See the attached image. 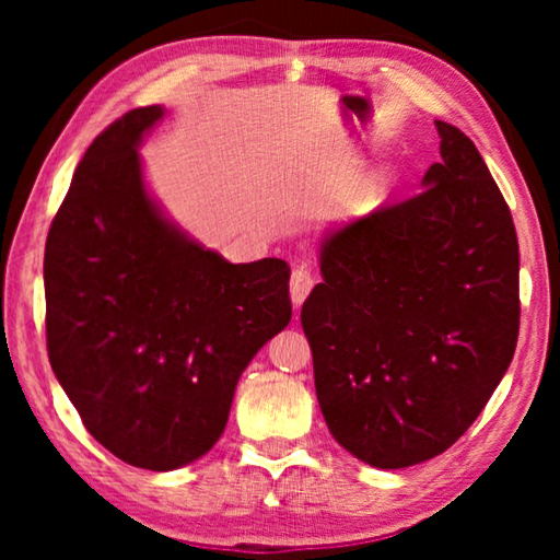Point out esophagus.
<instances>
[{"instance_id": "esophagus-1", "label": "esophagus", "mask_w": 560, "mask_h": 560, "mask_svg": "<svg viewBox=\"0 0 560 560\" xmlns=\"http://www.w3.org/2000/svg\"><path fill=\"white\" fill-rule=\"evenodd\" d=\"M311 289H314V273H311L308 267H293L291 271V301L293 306H301L303 301H306V296L311 293Z\"/></svg>"}]
</instances>
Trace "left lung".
<instances>
[{"mask_svg": "<svg viewBox=\"0 0 560 560\" xmlns=\"http://www.w3.org/2000/svg\"><path fill=\"white\" fill-rule=\"evenodd\" d=\"M422 192L330 230L301 308L320 412L340 447L402 469L452 447L518 338V242L479 150L438 120Z\"/></svg>", "mask_w": 560, "mask_h": 560, "instance_id": "1", "label": "left lung"}]
</instances>
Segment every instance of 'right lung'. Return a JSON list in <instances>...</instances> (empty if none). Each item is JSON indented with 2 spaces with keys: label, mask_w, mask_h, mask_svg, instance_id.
<instances>
[{
  "label": "right lung",
  "mask_w": 560,
  "mask_h": 560,
  "mask_svg": "<svg viewBox=\"0 0 560 560\" xmlns=\"http://www.w3.org/2000/svg\"><path fill=\"white\" fill-rule=\"evenodd\" d=\"M163 116L136 108L93 140L44 254L56 381L103 447L150 471L214 447L244 368L291 320L287 261L230 264L148 192L138 148Z\"/></svg>",
  "instance_id": "obj_1"
}]
</instances>
